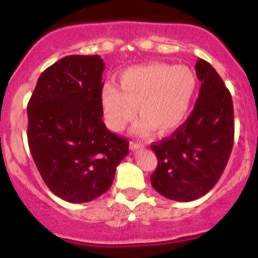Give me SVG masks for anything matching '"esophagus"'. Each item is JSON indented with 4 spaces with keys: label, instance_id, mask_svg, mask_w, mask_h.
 <instances>
[{
    "label": "esophagus",
    "instance_id": "esophagus-1",
    "mask_svg": "<svg viewBox=\"0 0 258 258\" xmlns=\"http://www.w3.org/2000/svg\"><path fill=\"white\" fill-rule=\"evenodd\" d=\"M130 148H131V150H137L139 148H143V144L137 141H131L130 142Z\"/></svg>",
    "mask_w": 258,
    "mask_h": 258
}]
</instances>
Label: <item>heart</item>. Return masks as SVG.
I'll use <instances>...</instances> for the list:
<instances>
[{"label": "heart", "instance_id": "1", "mask_svg": "<svg viewBox=\"0 0 258 258\" xmlns=\"http://www.w3.org/2000/svg\"><path fill=\"white\" fill-rule=\"evenodd\" d=\"M119 87L108 82L100 94L109 128L122 131L135 117L137 108L142 119L136 123V133L148 135L155 128L168 133L185 119L197 90V79L184 65L150 63L121 73Z\"/></svg>", "mask_w": 258, "mask_h": 258}]
</instances>
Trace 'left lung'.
Here are the masks:
<instances>
[{
    "mask_svg": "<svg viewBox=\"0 0 258 258\" xmlns=\"http://www.w3.org/2000/svg\"><path fill=\"white\" fill-rule=\"evenodd\" d=\"M201 81L197 103L183 125L153 144L158 167L150 182L165 198L193 201L214 188L233 149V100L223 80L204 59L195 64Z\"/></svg>",
    "mask_w": 258,
    "mask_h": 258,
    "instance_id": "8db88e82",
    "label": "left lung"
}]
</instances>
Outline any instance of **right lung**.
I'll list each match as a JSON object with an SVG mask.
<instances>
[{"label": "right lung", "mask_w": 258, "mask_h": 258, "mask_svg": "<svg viewBox=\"0 0 258 258\" xmlns=\"http://www.w3.org/2000/svg\"><path fill=\"white\" fill-rule=\"evenodd\" d=\"M103 72L99 55H68L41 74L29 100L32 159L47 186L69 203L104 194L128 154V141L103 122Z\"/></svg>", "instance_id": "obj_1"}]
</instances>
